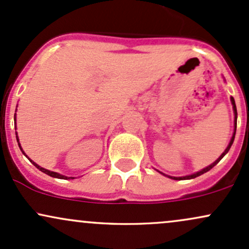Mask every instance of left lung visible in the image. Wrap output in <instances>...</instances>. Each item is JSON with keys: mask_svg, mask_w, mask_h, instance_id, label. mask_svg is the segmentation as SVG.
I'll return each mask as SVG.
<instances>
[{"mask_svg": "<svg viewBox=\"0 0 249 249\" xmlns=\"http://www.w3.org/2000/svg\"><path fill=\"white\" fill-rule=\"evenodd\" d=\"M231 106H233V111H234V133H233V135H231V139L230 143H228V146H227V148H226V149H225V152H223L222 154L220 155L219 158H217L216 160H215V161L213 162V163H212V164H209V166L206 167V168H203V169L199 170V172L194 173V174H191V175H186V177H170V175H166V174H163V173H161V172H160L161 174H163L164 177H168L169 178H173V180H191V178H196V177H200V175L205 174V173H207L208 170H211L212 168H213L214 166H216V164L219 163L220 160H221V159L223 158V156H225L226 154H227V153H228V150L231 149V144H233V142H234V138H235L237 113H236V106H235V101H234V99H233V97H231Z\"/></svg>", "mask_w": 249, "mask_h": 249, "instance_id": "8db88e82", "label": "left lung"}]
</instances>
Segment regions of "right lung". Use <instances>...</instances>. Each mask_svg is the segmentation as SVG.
<instances>
[{"label": "right lung", "mask_w": 249, "mask_h": 249, "mask_svg": "<svg viewBox=\"0 0 249 249\" xmlns=\"http://www.w3.org/2000/svg\"><path fill=\"white\" fill-rule=\"evenodd\" d=\"M14 121H15V124H16V114L15 115H14ZM16 140H18V147H19V149H21V152L23 153L24 155H26V153L23 152V149H22V147H21V144H19V141H18V132H16ZM27 156V155H26ZM28 158V156H27ZM29 159V158H28ZM30 160V159H29ZM30 162H32L33 164H34V166L36 167V168L37 169H40L41 172H43V173H46L47 175H49V177H52V178H62V180H69V178H72V177H66V175H62V174H58V173H56V172H52V170H48V169H46V168H43V167H41V166H38L37 163H36V162H34L33 160H30Z\"/></svg>", "instance_id": "1"}]
</instances>
